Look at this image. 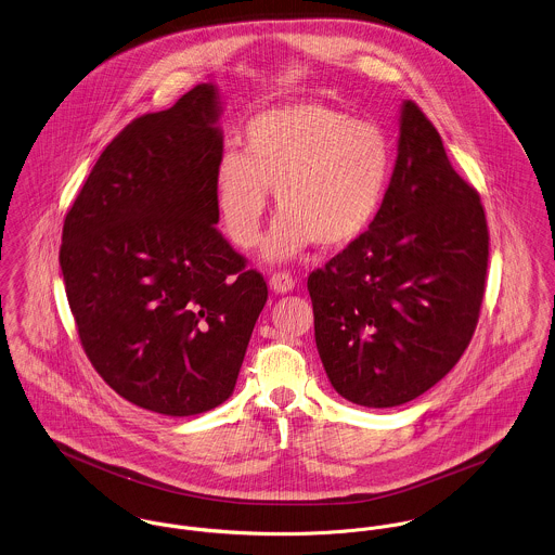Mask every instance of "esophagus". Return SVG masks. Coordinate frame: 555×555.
<instances>
[{"label":"esophagus","mask_w":555,"mask_h":555,"mask_svg":"<svg viewBox=\"0 0 555 555\" xmlns=\"http://www.w3.org/2000/svg\"><path fill=\"white\" fill-rule=\"evenodd\" d=\"M269 286H271V291L275 293V295H286V293H293V288H295V280H293V275L291 273H273L271 278H269Z\"/></svg>","instance_id":"34e87169"}]
</instances>
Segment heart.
I'll use <instances>...</instances> for the list:
<instances>
[{
    "label": "heart",
    "mask_w": 555,
    "mask_h": 555,
    "mask_svg": "<svg viewBox=\"0 0 555 555\" xmlns=\"http://www.w3.org/2000/svg\"><path fill=\"white\" fill-rule=\"evenodd\" d=\"M393 168L387 132L320 102H291L254 115L243 152L224 150L214 166L220 224L241 247L260 238L273 188L280 209L267 260H288L310 243L335 249L376 220Z\"/></svg>",
    "instance_id": "1"
}]
</instances>
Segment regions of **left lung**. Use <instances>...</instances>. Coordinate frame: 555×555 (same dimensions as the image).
<instances>
[{
  "mask_svg": "<svg viewBox=\"0 0 555 555\" xmlns=\"http://www.w3.org/2000/svg\"><path fill=\"white\" fill-rule=\"evenodd\" d=\"M489 233L475 188L412 100L399 108L393 175L372 227L308 280L331 387L393 408L440 383L468 348Z\"/></svg>",
  "mask_w": 555,
  "mask_h": 555,
  "instance_id": "1",
  "label": "left lung"
}]
</instances>
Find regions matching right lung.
I'll use <instances>...</instances> for the list:
<instances>
[{"instance_id": "right-lung-1", "label": "right lung", "mask_w": 555, "mask_h": 555, "mask_svg": "<svg viewBox=\"0 0 555 555\" xmlns=\"http://www.w3.org/2000/svg\"><path fill=\"white\" fill-rule=\"evenodd\" d=\"M222 98L201 82L124 128L64 222L60 264L91 365L119 396L166 416L233 396L267 304L260 273L216 229Z\"/></svg>"}]
</instances>
